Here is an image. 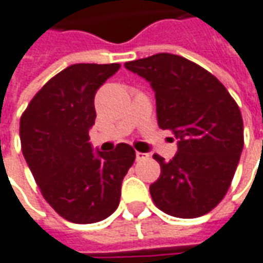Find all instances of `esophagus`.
<instances>
[{
  "label": "esophagus",
  "instance_id": "1",
  "mask_svg": "<svg viewBox=\"0 0 263 263\" xmlns=\"http://www.w3.org/2000/svg\"><path fill=\"white\" fill-rule=\"evenodd\" d=\"M147 157H148V154H147V153H140V151H137V153H135V159H137V161L147 159Z\"/></svg>",
  "mask_w": 263,
  "mask_h": 263
}]
</instances>
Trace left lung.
Masks as SVG:
<instances>
[{
	"label": "left lung",
	"instance_id": "left-lung-1",
	"mask_svg": "<svg viewBox=\"0 0 263 263\" xmlns=\"http://www.w3.org/2000/svg\"><path fill=\"white\" fill-rule=\"evenodd\" d=\"M156 93L157 122L177 140L170 161L149 186L154 204L179 218L210 213L227 194L243 149V119L227 88L206 69L173 53L125 64Z\"/></svg>",
	"mask_w": 263,
	"mask_h": 263
}]
</instances>
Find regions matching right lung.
I'll return each mask as SVG.
<instances>
[{
    "mask_svg": "<svg viewBox=\"0 0 263 263\" xmlns=\"http://www.w3.org/2000/svg\"><path fill=\"white\" fill-rule=\"evenodd\" d=\"M119 64H74L42 87L20 119L27 166L48 204L65 220L91 224L119 205L122 180L135 151L118 144L110 153L93 149L95 96Z\"/></svg>",
    "mask_w": 263,
    "mask_h": 263,
    "instance_id": "obj_1",
    "label": "right lung"
}]
</instances>
